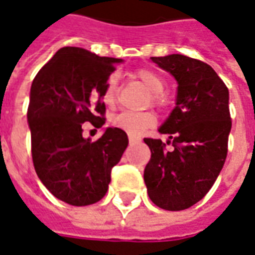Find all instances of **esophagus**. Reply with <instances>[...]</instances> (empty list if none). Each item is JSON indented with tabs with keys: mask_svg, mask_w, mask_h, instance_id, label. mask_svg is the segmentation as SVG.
Returning <instances> with one entry per match:
<instances>
[{
	"mask_svg": "<svg viewBox=\"0 0 255 255\" xmlns=\"http://www.w3.org/2000/svg\"><path fill=\"white\" fill-rule=\"evenodd\" d=\"M129 141H130V144L131 142H136L137 138H134V137H129Z\"/></svg>",
	"mask_w": 255,
	"mask_h": 255,
	"instance_id": "esophagus-1",
	"label": "esophagus"
}]
</instances>
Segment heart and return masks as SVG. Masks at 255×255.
<instances>
[{"mask_svg": "<svg viewBox=\"0 0 255 255\" xmlns=\"http://www.w3.org/2000/svg\"><path fill=\"white\" fill-rule=\"evenodd\" d=\"M134 78L138 79L151 92L149 96H151L152 106L159 108H166L169 106L170 99L163 90L165 89V79L162 78L159 74L151 71L148 68H140L134 73ZM117 97H118L117 79L115 77H110L100 92V100L106 107L114 108L117 104ZM111 122L115 128L122 129L130 136H140L156 125V117L151 111H147V113L124 111V113L115 115Z\"/></svg>", "mask_w": 255, "mask_h": 255, "instance_id": "heart-1", "label": "heart"}]
</instances>
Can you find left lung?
I'll list each match as a JSON object with an SVG mask.
<instances>
[{
  "mask_svg": "<svg viewBox=\"0 0 255 255\" xmlns=\"http://www.w3.org/2000/svg\"><path fill=\"white\" fill-rule=\"evenodd\" d=\"M176 78V107L159 131L144 138L151 159L144 170L148 196L165 210H185L210 191L223 169L232 126L227 85L209 64L184 55L151 57ZM172 144L170 150L166 145Z\"/></svg>",
  "mask_w": 255,
  "mask_h": 255,
  "instance_id": "obj_1",
  "label": "left lung"
}]
</instances>
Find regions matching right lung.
I'll return each instance as SVG.
<instances>
[{"instance_id": "add662e5", "label": "right lung", "mask_w": 255, "mask_h": 255, "mask_svg": "<svg viewBox=\"0 0 255 255\" xmlns=\"http://www.w3.org/2000/svg\"><path fill=\"white\" fill-rule=\"evenodd\" d=\"M121 61L66 46L32 81L27 121L34 169L52 195L68 205L102 199L128 147V134L119 128H107L93 142L82 137L85 122L97 129L106 124L100 92Z\"/></svg>"}]
</instances>
